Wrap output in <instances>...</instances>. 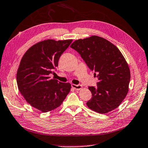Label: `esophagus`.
<instances>
[{
  "mask_svg": "<svg viewBox=\"0 0 148 148\" xmlns=\"http://www.w3.org/2000/svg\"><path fill=\"white\" fill-rule=\"evenodd\" d=\"M71 87L75 90H80L82 89V86L80 84H78V85H75V84H71Z\"/></svg>",
  "mask_w": 148,
  "mask_h": 148,
  "instance_id": "1",
  "label": "esophagus"
}]
</instances>
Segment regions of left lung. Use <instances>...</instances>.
I'll use <instances>...</instances> for the list:
<instances>
[{
  "label": "left lung",
  "instance_id": "1",
  "mask_svg": "<svg viewBox=\"0 0 148 148\" xmlns=\"http://www.w3.org/2000/svg\"><path fill=\"white\" fill-rule=\"evenodd\" d=\"M70 47L80 54L98 78L97 86L88 87L92 98L86 103L87 106L101 114L115 109L127 95L130 80L129 67L119 50L96 36L76 40Z\"/></svg>",
  "mask_w": 148,
  "mask_h": 148
}]
</instances>
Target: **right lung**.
Returning <instances> with one entry per match:
<instances>
[{"label": "right lung", "mask_w": 148, "mask_h": 148, "mask_svg": "<svg viewBox=\"0 0 148 148\" xmlns=\"http://www.w3.org/2000/svg\"><path fill=\"white\" fill-rule=\"evenodd\" d=\"M72 40H48L33 45L24 54L16 74L18 87L25 100L41 112L59 107L70 91L71 84L51 78L58 61Z\"/></svg>", "instance_id": "1"}]
</instances>
